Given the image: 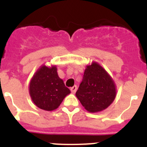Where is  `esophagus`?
<instances>
[{"label": "esophagus", "instance_id": "1", "mask_svg": "<svg viewBox=\"0 0 147 147\" xmlns=\"http://www.w3.org/2000/svg\"><path fill=\"white\" fill-rule=\"evenodd\" d=\"M76 90H77V87H76V85H74V86H73L72 88H71V91L73 93H76Z\"/></svg>", "mask_w": 147, "mask_h": 147}]
</instances>
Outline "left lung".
Wrapping results in <instances>:
<instances>
[{"mask_svg":"<svg viewBox=\"0 0 147 147\" xmlns=\"http://www.w3.org/2000/svg\"><path fill=\"white\" fill-rule=\"evenodd\" d=\"M76 96L88 112H100L107 108L115 99V82L102 66L93 62L87 65Z\"/></svg>","mask_w":147,"mask_h":147,"instance_id":"obj_1","label":"left lung"}]
</instances>
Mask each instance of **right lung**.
<instances>
[{"label":"right lung","mask_w":147,"mask_h":147,"mask_svg":"<svg viewBox=\"0 0 147 147\" xmlns=\"http://www.w3.org/2000/svg\"><path fill=\"white\" fill-rule=\"evenodd\" d=\"M54 66L42 65L36 71L29 84V94L34 105L42 110L52 111L59 107L71 93L59 77Z\"/></svg>","instance_id":"add662e5"}]
</instances>
